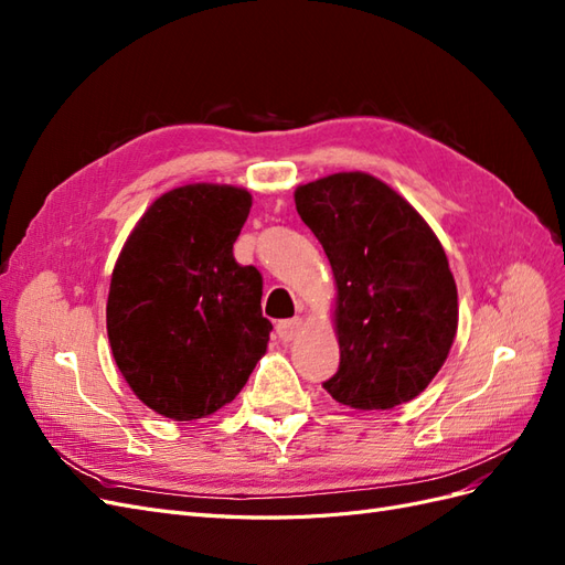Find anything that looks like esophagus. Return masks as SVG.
I'll use <instances>...</instances> for the list:
<instances>
[{
	"instance_id": "1",
	"label": "esophagus",
	"mask_w": 565,
	"mask_h": 565,
	"mask_svg": "<svg viewBox=\"0 0 565 565\" xmlns=\"http://www.w3.org/2000/svg\"><path fill=\"white\" fill-rule=\"evenodd\" d=\"M301 330V318H292V320H280L276 324V332L280 337V341H292Z\"/></svg>"
}]
</instances>
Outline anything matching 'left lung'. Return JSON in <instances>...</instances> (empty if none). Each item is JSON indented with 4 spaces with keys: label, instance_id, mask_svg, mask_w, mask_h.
<instances>
[{
    "label": "left lung",
    "instance_id": "1",
    "mask_svg": "<svg viewBox=\"0 0 565 565\" xmlns=\"http://www.w3.org/2000/svg\"><path fill=\"white\" fill-rule=\"evenodd\" d=\"M295 202L337 280L339 370L324 391L355 409L413 401L457 334V285L438 237L413 204L363 172L299 185Z\"/></svg>",
    "mask_w": 565,
    "mask_h": 565
}]
</instances>
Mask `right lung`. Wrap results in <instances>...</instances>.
Wrapping results in <instances>:
<instances>
[{"instance_id": "obj_1", "label": "right lung", "mask_w": 565, "mask_h": 565, "mask_svg": "<svg viewBox=\"0 0 565 565\" xmlns=\"http://www.w3.org/2000/svg\"><path fill=\"white\" fill-rule=\"evenodd\" d=\"M249 207L243 188H174L119 252L106 309L113 358L162 417L216 413L266 353L273 324L262 316V273L233 256Z\"/></svg>"}]
</instances>
